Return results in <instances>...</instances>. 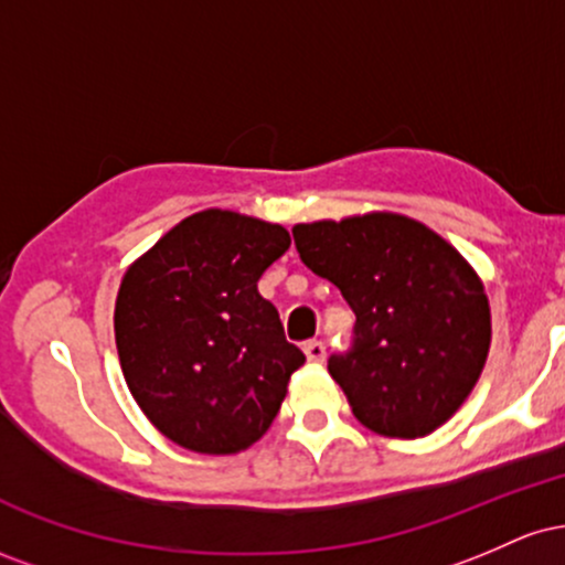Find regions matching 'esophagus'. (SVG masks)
Instances as JSON below:
<instances>
[{
	"mask_svg": "<svg viewBox=\"0 0 565 565\" xmlns=\"http://www.w3.org/2000/svg\"><path fill=\"white\" fill-rule=\"evenodd\" d=\"M302 350L305 355H308V361H323V355H327V345H323L321 340H308Z\"/></svg>",
	"mask_w": 565,
	"mask_h": 565,
	"instance_id": "34e87169",
	"label": "esophagus"
}]
</instances>
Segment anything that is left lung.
I'll return each mask as SVG.
<instances>
[{
	"label": "left lung",
	"instance_id": "left-lung-1",
	"mask_svg": "<svg viewBox=\"0 0 565 565\" xmlns=\"http://www.w3.org/2000/svg\"><path fill=\"white\" fill-rule=\"evenodd\" d=\"M300 260L355 313L353 345L329 374L355 419L387 438H423L465 404L491 345L481 278L449 242L393 212L291 228Z\"/></svg>",
	"mask_w": 565,
	"mask_h": 565
}]
</instances>
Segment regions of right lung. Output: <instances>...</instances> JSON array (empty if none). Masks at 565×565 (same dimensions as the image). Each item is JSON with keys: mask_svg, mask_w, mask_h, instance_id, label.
<instances>
[{"mask_svg": "<svg viewBox=\"0 0 565 565\" xmlns=\"http://www.w3.org/2000/svg\"><path fill=\"white\" fill-rule=\"evenodd\" d=\"M289 244L281 225L204 210L164 233L121 278L114 332L127 387L183 449H249L305 364L274 302L257 291Z\"/></svg>", "mask_w": 565, "mask_h": 565, "instance_id": "obj_1", "label": "right lung"}]
</instances>
